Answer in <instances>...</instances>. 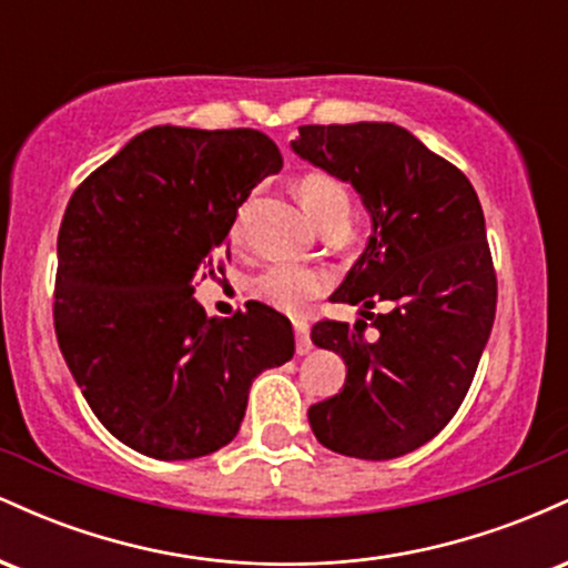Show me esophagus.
I'll return each instance as SVG.
<instances>
[{
    "mask_svg": "<svg viewBox=\"0 0 568 568\" xmlns=\"http://www.w3.org/2000/svg\"><path fill=\"white\" fill-rule=\"evenodd\" d=\"M293 331H296V352L298 355H306V352L312 349L310 325H306L304 321H293Z\"/></svg>",
    "mask_w": 568,
    "mask_h": 568,
    "instance_id": "34e87169",
    "label": "esophagus"
}]
</instances>
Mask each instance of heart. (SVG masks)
<instances>
[{
    "label": "heart",
    "instance_id": "heart-1",
    "mask_svg": "<svg viewBox=\"0 0 568 568\" xmlns=\"http://www.w3.org/2000/svg\"><path fill=\"white\" fill-rule=\"evenodd\" d=\"M298 200L304 211L317 226L336 224V221H349V194L336 179L325 173H310L298 181ZM245 211H240L232 226V240L237 243L243 234ZM253 296L262 298L264 304L275 306L285 315H302L306 304L325 291V275L321 270L298 264H272L262 275L253 280Z\"/></svg>",
    "mask_w": 568,
    "mask_h": 568
}]
</instances>
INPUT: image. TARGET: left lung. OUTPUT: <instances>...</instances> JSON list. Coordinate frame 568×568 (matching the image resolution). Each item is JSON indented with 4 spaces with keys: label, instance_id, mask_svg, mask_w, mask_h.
<instances>
[{
    "label": "left lung",
    "instance_id": "1",
    "mask_svg": "<svg viewBox=\"0 0 568 568\" xmlns=\"http://www.w3.org/2000/svg\"><path fill=\"white\" fill-rule=\"evenodd\" d=\"M298 158L347 181L371 213V237L334 298L365 321H323L317 347L342 355V393L310 408L331 452L384 462L433 440L470 389L491 336L497 275L480 200L467 175L393 122L302 125ZM388 312L374 316V303Z\"/></svg>",
    "mask_w": 568,
    "mask_h": 568
}]
</instances>
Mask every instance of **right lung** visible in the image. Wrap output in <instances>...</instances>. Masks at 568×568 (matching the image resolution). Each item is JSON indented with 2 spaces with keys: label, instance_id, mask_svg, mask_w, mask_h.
<instances>
[{
  "label": "right lung",
  "instance_id": "add662e5",
  "mask_svg": "<svg viewBox=\"0 0 568 568\" xmlns=\"http://www.w3.org/2000/svg\"><path fill=\"white\" fill-rule=\"evenodd\" d=\"M280 168L258 130L158 125L71 194L58 232V347L98 422L133 452H219L253 379L293 357L288 317L266 304L207 317L192 285L213 256H230L237 207Z\"/></svg>",
  "mask_w": 568,
  "mask_h": 568
}]
</instances>
